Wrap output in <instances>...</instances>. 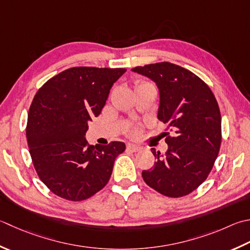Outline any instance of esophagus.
<instances>
[{
	"mask_svg": "<svg viewBox=\"0 0 250 250\" xmlns=\"http://www.w3.org/2000/svg\"><path fill=\"white\" fill-rule=\"evenodd\" d=\"M126 149L130 150V151H133V153H136V151H139L141 148L139 147V146H136V145L128 144V145H126Z\"/></svg>",
	"mask_w": 250,
	"mask_h": 250,
	"instance_id": "esophagus-1",
	"label": "esophagus"
}]
</instances>
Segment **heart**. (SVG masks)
<instances>
[{"instance_id": "1", "label": "heart", "mask_w": 250, "mask_h": 250, "mask_svg": "<svg viewBox=\"0 0 250 250\" xmlns=\"http://www.w3.org/2000/svg\"><path fill=\"white\" fill-rule=\"evenodd\" d=\"M129 131L131 132V133H133V132H135V129L133 128V126H131V128L129 129Z\"/></svg>"}]
</instances>
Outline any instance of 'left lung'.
<instances>
[{"mask_svg": "<svg viewBox=\"0 0 250 250\" xmlns=\"http://www.w3.org/2000/svg\"><path fill=\"white\" fill-rule=\"evenodd\" d=\"M156 82L160 95L158 119L167 125L168 150L151 151L154 167L142 177L168 197L187 196L212 170L221 146V114L212 91L199 77L168 62L133 68Z\"/></svg>", "mask_w": 250, "mask_h": 250, "instance_id": "obj_1", "label": "left lung"}]
</instances>
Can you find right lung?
Here are the masks:
<instances>
[{
  "label": "right lung",
  "mask_w": 250,
  "mask_h": 250,
  "mask_svg": "<svg viewBox=\"0 0 250 250\" xmlns=\"http://www.w3.org/2000/svg\"><path fill=\"white\" fill-rule=\"evenodd\" d=\"M125 68L72 67L47 80L29 108L26 135L38 177L57 196L90 198L108 183L125 144L90 145L89 122L101 115Z\"/></svg>",
  "instance_id": "add662e5"
}]
</instances>
